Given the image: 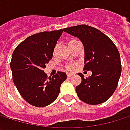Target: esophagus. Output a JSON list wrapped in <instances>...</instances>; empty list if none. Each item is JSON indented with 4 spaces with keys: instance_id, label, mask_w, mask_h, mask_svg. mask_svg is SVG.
Returning <instances> with one entry per match:
<instances>
[{
    "instance_id": "obj_1",
    "label": "esophagus",
    "mask_w": 130,
    "mask_h": 130,
    "mask_svg": "<svg viewBox=\"0 0 130 130\" xmlns=\"http://www.w3.org/2000/svg\"><path fill=\"white\" fill-rule=\"evenodd\" d=\"M72 76H73V74H70V73H68V74H67V77H68V78H69V77H72Z\"/></svg>"
}]
</instances>
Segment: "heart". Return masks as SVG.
I'll return each instance as SVG.
<instances>
[{"label":"heart","mask_w":130,"mask_h":130,"mask_svg":"<svg viewBox=\"0 0 130 130\" xmlns=\"http://www.w3.org/2000/svg\"><path fill=\"white\" fill-rule=\"evenodd\" d=\"M74 42H76L75 40H69V42H68V46H69V45H71V43H74ZM56 48H55V51H56ZM76 66H77V65L74 64V63H70V64H68V65H66V69L68 70V71H73V70L75 69Z\"/></svg>","instance_id":"1"}]
</instances>
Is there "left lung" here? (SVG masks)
Returning <instances> with one entry per match:
<instances>
[{"label": "left lung", "instance_id": "1", "mask_svg": "<svg viewBox=\"0 0 130 130\" xmlns=\"http://www.w3.org/2000/svg\"><path fill=\"white\" fill-rule=\"evenodd\" d=\"M63 31L80 40L84 47L85 71L92 75L84 78L78 73L81 83L76 87L79 99L89 105L106 102L115 92L121 74L118 50L107 35L87 25L64 28Z\"/></svg>", "mask_w": 130, "mask_h": 130}]
</instances>
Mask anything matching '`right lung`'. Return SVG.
I'll return each mask as SVG.
<instances>
[{
	"instance_id": "obj_1",
	"label": "right lung",
	"mask_w": 130,
	"mask_h": 130,
	"mask_svg": "<svg viewBox=\"0 0 130 130\" xmlns=\"http://www.w3.org/2000/svg\"><path fill=\"white\" fill-rule=\"evenodd\" d=\"M63 30L43 31L31 35L15 49L10 62L13 83L22 97L35 107H45L58 97L67 78L59 71L47 78L43 68L53 58L54 48Z\"/></svg>"
}]
</instances>
